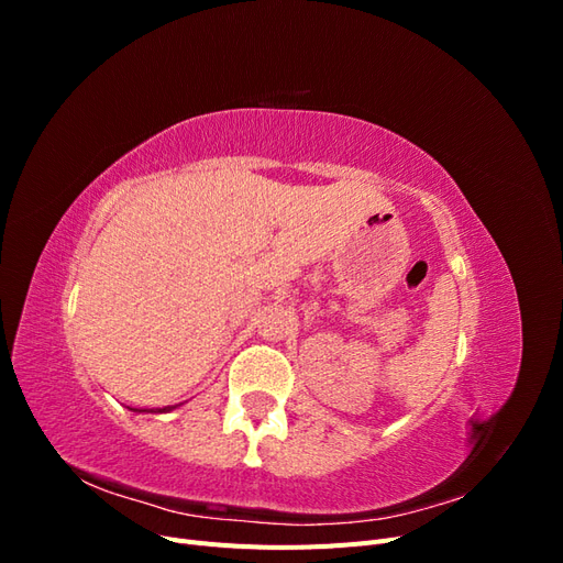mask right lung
Returning <instances> with one entry per match:
<instances>
[{
    "label": "right lung",
    "instance_id": "add662e5",
    "mask_svg": "<svg viewBox=\"0 0 563 563\" xmlns=\"http://www.w3.org/2000/svg\"><path fill=\"white\" fill-rule=\"evenodd\" d=\"M172 408H174V406H166V408H159V413H162V411H172ZM133 411H139V408H133Z\"/></svg>",
    "mask_w": 563,
    "mask_h": 563
}]
</instances>
